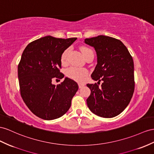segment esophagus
Masks as SVG:
<instances>
[{
  "mask_svg": "<svg viewBox=\"0 0 154 154\" xmlns=\"http://www.w3.org/2000/svg\"><path fill=\"white\" fill-rule=\"evenodd\" d=\"M78 85H79V88H82V87H83V86H85V85H84V84L81 83V82H79V83H78Z\"/></svg>",
  "mask_w": 154,
  "mask_h": 154,
  "instance_id": "1",
  "label": "esophagus"
}]
</instances>
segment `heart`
<instances>
[{
  "instance_id": "b5f03b06",
  "label": "heart",
  "mask_w": 154,
  "mask_h": 154,
  "mask_svg": "<svg viewBox=\"0 0 154 154\" xmlns=\"http://www.w3.org/2000/svg\"><path fill=\"white\" fill-rule=\"evenodd\" d=\"M90 51H92V49H90L88 47H82L81 48V52L82 53L85 58L87 56ZM69 53V49H67L63 51V53L61 55V62L62 64H65L66 60H67V57H68V54ZM66 74L67 77L69 78L72 79L75 81L81 82L84 80L85 77L88 74V71L86 69H82V68H75V67H71V68H68L66 70Z\"/></svg>"
}]
</instances>
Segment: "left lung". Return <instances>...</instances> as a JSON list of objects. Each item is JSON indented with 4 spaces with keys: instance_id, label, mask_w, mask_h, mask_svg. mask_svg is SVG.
<instances>
[{
    "instance_id": "1",
    "label": "left lung",
    "mask_w": 154,
    "mask_h": 154,
    "mask_svg": "<svg viewBox=\"0 0 154 154\" xmlns=\"http://www.w3.org/2000/svg\"><path fill=\"white\" fill-rule=\"evenodd\" d=\"M94 47L97 63L91 75L97 84H87L91 94L86 103L94 114L103 118L115 117L127 107L135 89L133 60L119 39L100 35L85 39ZM103 83L99 86L101 81Z\"/></svg>"
}]
</instances>
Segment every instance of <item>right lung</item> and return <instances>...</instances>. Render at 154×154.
Wrapping results in <instances>:
<instances>
[{
  "instance_id": "1",
  "label": "right lung",
  "mask_w": 154,
  "mask_h": 154,
  "mask_svg": "<svg viewBox=\"0 0 154 154\" xmlns=\"http://www.w3.org/2000/svg\"><path fill=\"white\" fill-rule=\"evenodd\" d=\"M76 39L47 36L30 43L23 51L18 65L21 96L30 111L42 119H57L71 107L79 88L77 82L66 77L56 86L52 80L64 77L60 72L61 55Z\"/></svg>"
}]
</instances>
